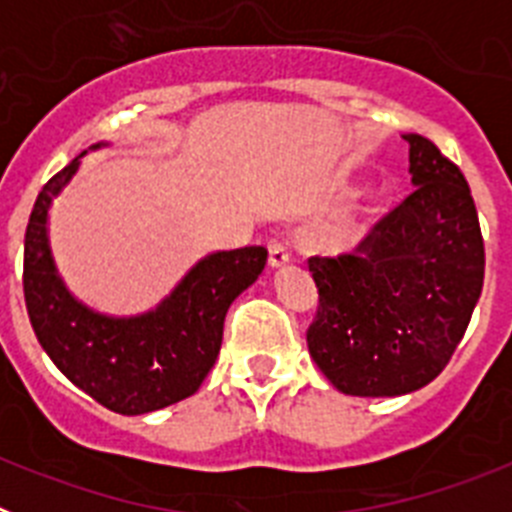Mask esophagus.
<instances>
[{"instance_id":"esophagus-1","label":"esophagus","mask_w":512,"mask_h":512,"mask_svg":"<svg viewBox=\"0 0 512 512\" xmlns=\"http://www.w3.org/2000/svg\"><path fill=\"white\" fill-rule=\"evenodd\" d=\"M292 261V251H289V243L284 241L282 235H274L269 241V264L271 266H284Z\"/></svg>"}]
</instances>
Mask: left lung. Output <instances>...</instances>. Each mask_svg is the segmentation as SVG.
<instances>
[{"mask_svg":"<svg viewBox=\"0 0 512 512\" xmlns=\"http://www.w3.org/2000/svg\"><path fill=\"white\" fill-rule=\"evenodd\" d=\"M410 143L415 189L351 253L310 256L318 312L307 348L354 397L420 390L446 369L485 282V241L469 184L423 135Z\"/></svg>","mask_w":512,"mask_h":512,"instance_id":"left-lung-1","label":"left lung"}]
</instances>
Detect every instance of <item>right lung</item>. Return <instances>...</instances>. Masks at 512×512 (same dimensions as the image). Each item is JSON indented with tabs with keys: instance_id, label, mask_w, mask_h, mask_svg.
<instances>
[{
	"instance_id": "obj_1",
	"label": "right lung",
	"mask_w": 512,
	"mask_h": 512,
	"mask_svg": "<svg viewBox=\"0 0 512 512\" xmlns=\"http://www.w3.org/2000/svg\"><path fill=\"white\" fill-rule=\"evenodd\" d=\"M79 169L74 158L48 179L25 230L22 289L45 354L79 390L112 413L143 415L192 397L215 366L230 302L266 266L264 246L212 253L153 312L107 318L66 292L48 248V207Z\"/></svg>"
}]
</instances>
